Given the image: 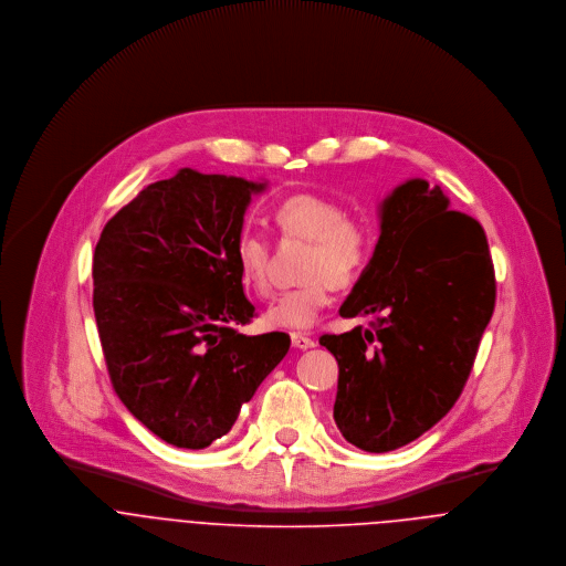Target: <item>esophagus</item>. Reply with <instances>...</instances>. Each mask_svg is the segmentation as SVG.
Here are the masks:
<instances>
[{
  "instance_id": "obj_1",
  "label": "esophagus",
  "mask_w": 566,
  "mask_h": 566,
  "mask_svg": "<svg viewBox=\"0 0 566 566\" xmlns=\"http://www.w3.org/2000/svg\"><path fill=\"white\" fill-rule=\"evenodd\" d=\"M290 337H292V346L298 350H307V348L316 346V342L312 337H307L305 333H292Z\"/></svg>"
}]
</instances>
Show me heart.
Returning <instances> with one entry per match:
<instances>
[{
  "mask_svg": "<svg viewBox=\"0 0 566 566\" xmlns=\"http://www.w3.org/2000/svg\"><path fill=\"white\" fill-rule=\"evenodd\" d=\"M274 220L285 235L312 242L305 263V276L310 281L281 292L268 305L263 318L272 328L303 331L318 323L324 307L331 303L333 283L346 285L361 272L370 250V233L361 222L346 218L339 202L318 193L285 198L276 207ZM235 259L243 285L261 296L268 294L265 240L252 231H243L235 245Z\"/></svg>",
  "mask_w": 566,
  "mask_h": 566,
  "instance_id": "1",
  "label": "heart"
}]
</instances>
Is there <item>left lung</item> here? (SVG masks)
<instances>
[{
	"instance_id": "1",
	"label": "left lung",
	"mask_w": 566,
	"mask_h": 566,
	"mask_svg": "<svg viewBox=\"0 0 566 566\" xmlns=\"http://www.w3.org/2000/svg\"><path fill=\"white\" fill-rule=\"evenodd\" d=\"M494 310L484 229L442 189L409 178L379 202L375 252L339 316H375L323 335L339 366L333 418L361 451L386 453L429 431L462 395Z\"/></svg>"
}]
</instances>
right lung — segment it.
<instances>
[{"label": "right lung", "instance_id": "right-lung-1", "mask_svg": "<svg viewBox=\"0 0 566 566\" xmlns=\"http://www.w3.org/2000/svg\"><path fill=\"white\" fill-rule=\"evenodd\" d=\"M268 180L180 167L104 227L93 254V312L113 388L178 449L227 436L290 350V335H243L235 245Z\"/></svg>", "mask_w": 566, "mask_h": 566}]
</instances>
